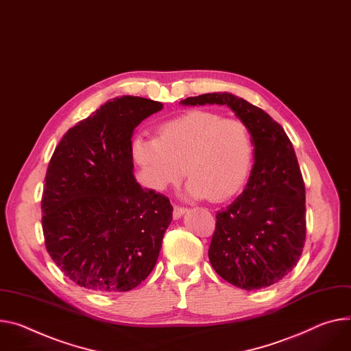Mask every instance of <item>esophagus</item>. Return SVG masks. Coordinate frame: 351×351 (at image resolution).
<instances>
[{"label": "esophagus", "mask_w": 351, "mask_h": 351, "mask_svg": "<svg viewBox=\"0 0 351 351\" xmlns=\"http://www.w3.org/2000/svg\"><path fill=\"white\" fill-rule=\"evenodd\" d=\"M186 211H187V208H184V207H182V206H173V218H175V219L180 218Z\"/></svg>", "instance_id": "esophagus-1"}]
</instances>
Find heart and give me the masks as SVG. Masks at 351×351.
<instances>
[{
    "label": "heart",
    "mask_w": 351,
    "mask_h": 351,
    "mask_svg": "<svg viewBox=\"0 0 351 351\" xmlns=\"http://www.w3.org/2000/svg\"><path fill=\"white\" fill-rule=\"evenodd\" d=\"M254 147L247 125L207 110H190L159 124L156 138L137 137L133 156L148 184L164 190L189 179L187 193L224 202L245 184Z\"/></svg>",
    "instance_id": "b5f03b06"
}]
</instances>
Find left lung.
Segmentation results:
<instances>
[{
	"mask_svg": "<svg viewBox=\"0 0 351 351\" xmlns=\"http://www.w3.org/2000/svg\"><path fill=\"white\" fill-rule=\"evenodd\" d=\"M182 105L228 106L252 134L254 164L234 203L221 208L208 249L213 269L242 290L280 281L297 266L305 243V184L282 127L232 93H204Z\"/></svg>",
	"mask_w": 351,
	"mask_h": 351,
	"instance_id": "obj_1",
	"label": "left lung"
}]
</instances>
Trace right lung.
<instances>
[{
    "label": "right lung",
    "instance_id": "add662e5",
    "mask_svg": "<svg viewBox=\"0 0 351 351\" xmlns=\"http://www.w3.org/2000/svg\"><path fill=\"white\" fill-rule=\"evenodd\" d=\"M162 108L140 97L113 98L53 152L42 196L45 243L58 269L84 289L130 291L156 263L173 207L137 183L132 137Z\"/></svg>",
    "mask_w": 351,
    "mask_h": 351
}]
</instances>
